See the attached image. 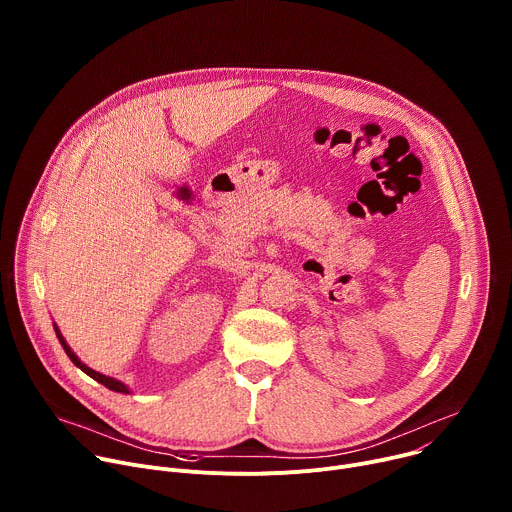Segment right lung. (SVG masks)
Wrapping results in <instances>:
<instances>
[{
	"label": "right lung",
	"mask_w": 512,
	"mask_h": 512,
	"mask_svg": "<svg viewBox=\"0 0 512 512\" xmlns=\"http://www.w3.org/2000/svg\"><path fill=\"white\" fill-rule=\"evenodd\" d=\"M54 330H56V336H58V340H60V344H62V348H64V352L68 354V358L77 364V367L83 371V373H87L91 379H95L97 383H101V385H105L107 389H111V391H117V393H129L127 391V387L121 383V381H115V379H111V377H105V375H101V373H97V371H93V369H89L87 364H83L81 360H79V356L70 350V346L66 344V340L62 338V334H60V330L54 326Z\"/></svg>",
	"instance_id": "obj_1"
}]
</instances>
